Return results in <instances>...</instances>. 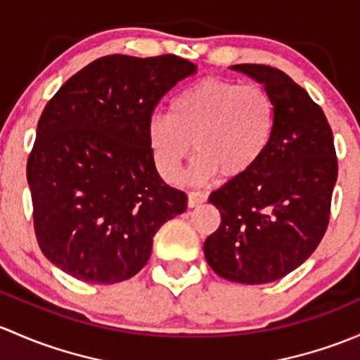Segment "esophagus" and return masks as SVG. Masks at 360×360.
Here are the masks:
<instances>
[{
    "instance_id": "obj_1",
    "label": "esophagus",
    "mask_w": 360,
    "mask_h": 360,
    "mask_svg": "<svg viewBox=\"0 0 360 360\" xmlns=\"http://www.w3.org/2000/svg\"><path fill=\"white\" fill-rule=\"evenodd\" d=\"M206 199H207V194H206V192H201V191H192V192H188L187 205H188V207H194V206L201 205V202H205Z\"/></svg>"
}]
</instances>
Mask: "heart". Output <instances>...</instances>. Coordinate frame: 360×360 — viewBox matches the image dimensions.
<instances>
[{"mask_svg": "<svg viewBox=\"0 0 360 360\" xmlns=\"http://www.w3.org/2000/svg\"><path fill=\"white\" fill-rule=\"evenodd\" d=\"M276 129V102L260 84L207 79L184 88L169 114H155L147 126L159 175L176 180L194 143L198 158L188 179L202 184L218 172L236 179L250 172L269 149Z\"/></svg>", "mask_w": 360, "mask_h": 360, "instance_id": "obj_1", "label": "heart"}]
</instances>
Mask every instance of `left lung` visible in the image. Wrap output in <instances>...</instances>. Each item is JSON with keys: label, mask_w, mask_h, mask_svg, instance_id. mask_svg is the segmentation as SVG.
Here are the masks:
<instances>
[{"label": "left lung", "mask_w": 360, "mask_h": 360, "mask_svg": "<svg viewBox=\"0 0 360 360\" xmlns=\"http://www.w3.org/2000/svg\"><path fill=\"white\" fill-rule=\"evenodd\" d=\"M232 69L272 95L276 129L250 172L211 192L221 221L205 257L224 279L265 284L298 269L324 237L338 159L324 112L288 74L262 64Z\"/></svg>", "instance_id": "left-lung-1"}]
</instances>
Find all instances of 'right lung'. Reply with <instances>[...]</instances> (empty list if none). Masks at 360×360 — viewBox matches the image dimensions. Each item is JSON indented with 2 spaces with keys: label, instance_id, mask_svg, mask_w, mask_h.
<instances>
[{
  "label": "right lung",
  "instance_id": "add662e5",
  "mask_svg": "<svg viewBox=\"0 0 360 360\" xmlns=\"http://www.w3.org/2000/svg\"><path fill=\"white\" fill-rule=\"evenodd\" d=\"M198 65L176 55H107L69 77L44 107L27 159L43 255L91 284L129 279L185 192L155 169L147 126L159 100Z\"/></svg>",
  "mask_w": 360,
  "mask_h": 360
}]
</instances>
